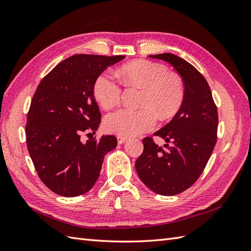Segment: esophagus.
Here are the masks:
<instances>
[{"instance_id": "obj_1", "label": "esophagus", "mask_w": 251, "mask_h": 251, "mask_svg": "<svg viewBox=\"0 0 251 251\" xmlns=\"http://www.w3.org/2000/svg\"><path fill=\"white\" fill-rule=\"evenodd\" d=\"M126 137H125V136H117V141L119 144H123L126 141Z\"/></svg>"}]
</instances>
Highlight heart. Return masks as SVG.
<instances>
[{
	"label": "heart",
	"mask_w": 251,
	"mask_h": 251,
	"mask_svg": "<svg viewBox=\"0 0 251 251\" xmlns=\"http://www.w3.org/2000/svg\"><path fill=\"white\" fill-rule=\"evenodd\" d=\"M120 78L126 86L141 90L138 101L141 109H120L108 114L103 126L109 133L134 136L148 132L156 126V115L160 119L171 118L183 104V83L162 65L136 60L121 68ZM93 94L104 110L117 105L121 98V87L115 75L109 71L98 75L93 85Z\"/></svg>",
	"instance_id": "heart-1"
}]
</instances>
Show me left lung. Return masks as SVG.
Instances as JSON below:
<instances>
[{"mask_svg": "<svg viewBox=\"0 0 251 251\" xmlns=\"http://www.w3.org/2000/svg\"><path fill=\"white\" fill-rule=\"evenodd\" d=\"M149 56L175 68L184 82L185 95L176 115L154 133L168 143L162 148L151 137L143 138L144 150L135 168L151 191L174 196L191 187L206 166L217 142L218 111L206 79L193 65L172 53Z\"/></svg>", "mask_w": 251, "mask_h": 251, "instance_id": "left-lung-1", "label": "left lung"}]
</instances>
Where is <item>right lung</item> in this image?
<instances>
[{
  "label": "right lung",
  "instance_id": "right-lung-1",
  "mask_svg": "<svg viewBox=\"0 0 251 251\" xmlns=\"http://www.w3.org/2000/svg\"><path fill=\"white\" fill-rule=\"evenodd\" d=\"M125 55L75 54L45 76L27 115L29 155L43 183L63 197H77L93 187L104 155L117 146L113 135L80 141L82 133L100 126L101 114L93 94L94 81Z\"/></svg>",
  "mask_w": 251,
  "mask_h": 251
}]
</instances>
